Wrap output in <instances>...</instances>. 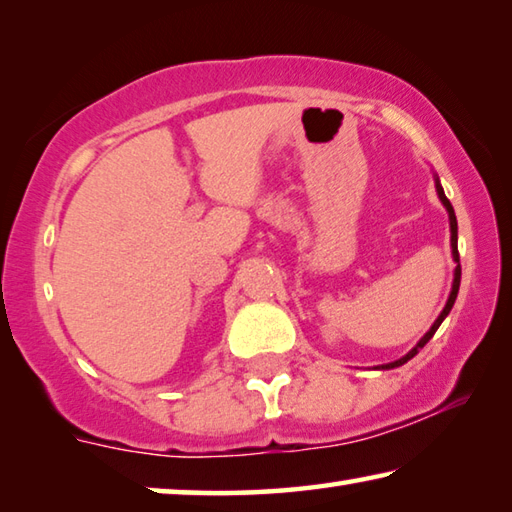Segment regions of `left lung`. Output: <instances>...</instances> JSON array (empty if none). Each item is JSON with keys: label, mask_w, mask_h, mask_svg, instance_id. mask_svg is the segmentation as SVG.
Wrapping results in <instances>:
<instances>
[{"label": "left lung", "mask_w": 512, "mask_h": 512, "mask_svg": "<svg viewBox=\"0 0 512 512\" xmlns=\"http://www.w3.org/2000/svg\"><path fill=\"white\" fill-rule=\"evenodd\" d=\"M436 192H438V198H440V203L445 205V210H447V214H449V230H452V255H454V262H458V246H456V241H458V223H456V214H454V207H452V203H449V198L445 196V192H443V187H440V180L436 178ZM458 287H461V264L456 266V271H454V284H452V293H449V298H447V305H445V309L440 311V316L436 318V323L431 325V329L427 334L422 336V339L418 341V345H415V348L409 352V354H404L402 359H397V361H391V363H384V366H381V370H391V368H397V366H402V363H406V361H411L415 354H418L424 345L429 343V339L433 334H436V329L440 327V323H443V320L447 318V314L449 311H452V307H454V302H456V296H458Z\"/></svg>", "instance_id": "left-lung-1"}]
</instances>
